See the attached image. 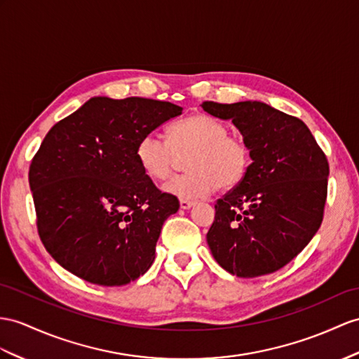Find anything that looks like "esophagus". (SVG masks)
Returning a JSON list of instances; mask_svg holds the SVG:
<instances>
[{
  "mask_svg": "<svg viewBox=\"0 0 359 359\" xmlns=\"http://www.w3.org/2000/svg\"><path fill=\"white\" fill-rule=\"evenodd\" d=\"M194 205H195L194 201H187V199H181V201H180V207H181L182 210H189V208H191Z\"/></svg>",
  "mask_w": 359,
  "mask_h": 359,
  "instance_id": "obj_1",
  "label": "esophagus"
}]
</instances>
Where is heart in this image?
<instances>
[{
	"label": "heart",
	"instance_id": "obj_1",
	"mask_svg": "<svg viewBox=\"0 0 359 359\" xmlns=\"http://www.w3.org/2000/svg\"><path fill=\"white\" fill-rule=\"evenodd\" d=\"M189 153V173L170 180L164 186L165 194L187 201L203 199L219 187L229 190L239 186L250 170L247 140L229 134L224 121L204 112L175 121L168 129V142L156 134H146L135 147L140 169L155 182L168 180L177 165V156Z\"/></svg>",
	"mask_w": 359,
	"mask_h": 359
}]
</instances>
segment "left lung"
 <instances>
[{
    "label": "left lung",
    "instance_id": "obj_1",
    "mask_svg": "<svg viewBox=\"0 0 359 359\" xmlns=\"http://www.w3.org/2000/svg\"><path fill=\"white\" fill-rule=\"evenodd\" d=\"M247 140L250 170L216 201L207 233L212 255L238 277L271 274L302 252L320 229L329 163L300 118L262 102H203Z\"/></svg>",
    "mask_w": 359,
    "mask_h": 359
}]
</instances>
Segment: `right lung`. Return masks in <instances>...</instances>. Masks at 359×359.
Instances as JSON below:
<instances>
[{"instance_id": "add662e5", "label": "right lung", "mask_w": 359, "mask_h": 359, "mask_svg": "<svg viewBox=\"0 0 359 359\" xmlns=\"http://www.w3.org/2000/svg\"><path fill=\"white\" fill-rule=\"evenodd\" d=\"M182 111L143 97H93L48 130L29 182L43 247L83 280L121 286L151 268L180 203L135 158L138 140Z\"/></svg>"}]
</instances>
